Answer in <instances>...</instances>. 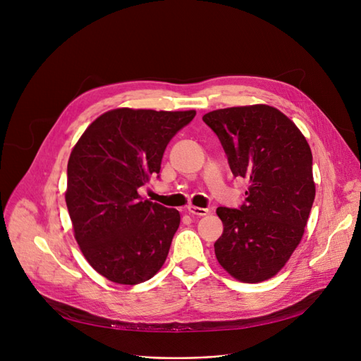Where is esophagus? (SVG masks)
Listing matches in <instances>:
<instances>
[{"mask_svg":"<svg viewBox=\"0 0 361 361\" xmlns=\"http://www.w3.org/2000/svg\"><path fill=\"white\" fill-rule=\"evenodd\" d=\"M186 210H188V213L195 214V216H206V214L209 213V210H207V209L197 207V206H188V207H186Z\"/></svg>","mask_w":361,"mask_h":361,"instance_id":"obj_1","label":"esophagus"}]
</instances>
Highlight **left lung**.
Here are the masks:
<instances>
[{
    "mask_svg": "<svg viewBox=\"0 0 361 361\" xmlns=\"http://www.w3.org/2000/svg\"><path fill=\"white\" fill-rule=\"evenodd\" d=\"M233 175L249 182L240 209L218 207L221 267L243 283H261L289 261L305 233L315 197L312 154L296 124L277 108L247 105L207 112Z\"/></svg>",
    "mask_w": 361,
    "mask_h": 361,
    "instance_id": "1",
    "label": "left lung"
}]
</instances>
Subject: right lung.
Here are the masks:
<instances>
[{"instance_id":"1","label":"right lung","mask_w":361,"mask_h":361,"mask_svg":"<svg viewBox=\"0 0 361 361\" xmlns=\"http://www.w3.org/2000/svg\"><path fill=\"white\" fill-rule=\"evenodd\" d=\"M195 111L111 109L72 148L66 207L87 262L109 281L139 284L161 269L180 214L137 190L161 169L170 139Z\"/></svg>"}]
</instances>
